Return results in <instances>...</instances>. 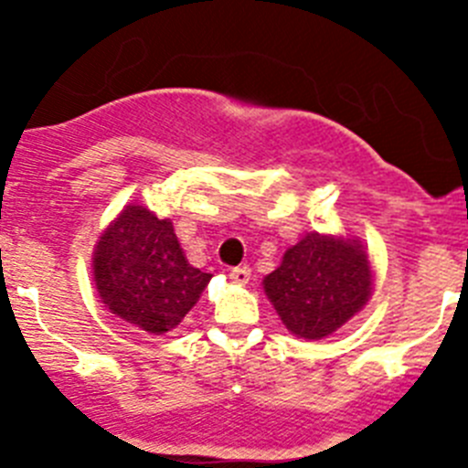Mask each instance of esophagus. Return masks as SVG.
Returning <instances> with one entry per match:
<instances>
[{
	"label": "esophagus",
	"instance_id": "esophagus-1",
	"mask_svg": "<svg viewBox=\"0 0 468 468\" xmlns=\"http://www.w3.org/2000/svg\"><path fill=\"white\" fill-rule=\"evenodd\" d=\"M229 279L231 283H239V285H246L248 281H250V267H234V270L229 271Z\"/></svg>",
	"mask_w": 468,
	"mask_h": 468
}]
</instances>
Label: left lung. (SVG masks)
Masks as SVG:
<instances>
[{
	"mask_svg": "<svg viewBox=\"0 0 468 468\" xmlns=\"http://www.w3.org/2000/svg\"><path fill=\"white\" fill-rule=\"evenodd\" d=\"M373 262L361 239L312 231L262 279L288 333L324 340L356 316L373 295Z\"/></svg>",
	"mask_w": 468,
	"mask_h": 468,
	"instance_id": "8db88e82",
	"label": "left lung"
}]
</instances>
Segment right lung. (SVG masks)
Returning <instances> with one entry per match:
<instances>
[{"instance_id":"add662e5","label":"right lung","mask_w":468,"mask_h":468,"mask_svg":"<svg viewBox=\"0 0 468 468\" xmlns=\"http://www.w3.org/2000/svg\"><path fill=\"white\" fill-rule=\"evenodd\" d=\"M210 276L187 262L173 222L135 201L123 206L93 248L101 302L123 324L150 335L183 324Z\"/></svg>"}]
</instances>
